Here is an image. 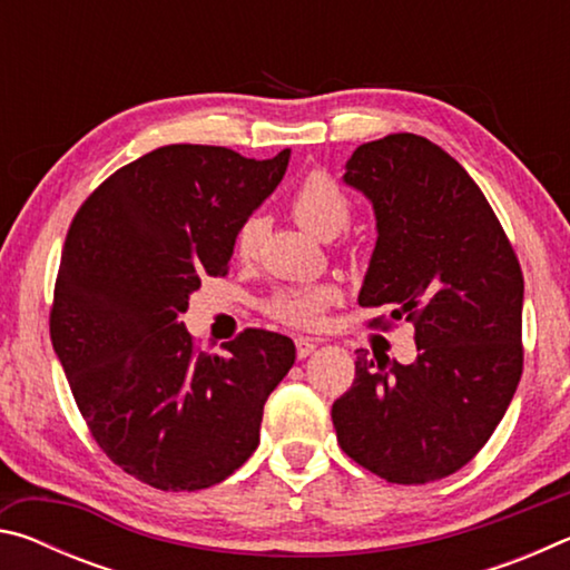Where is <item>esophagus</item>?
<instances>
[{
    "instance_id": "1",
    "label": "esophagus",
    "mask_w": 570,
    "mask_h": 570,
    "mask_svg": "<svg viewBox=\"0 0 570 570\" xmlns=\"http://www.w3.org/2000/svg\"><path fill=\"white\" fill-rule=\"evenodd\" d=\"M316 350V342L308 340V336H296V356L298 360H304Z\"/></svg>"
}]
</instances>
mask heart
<instances>
[{"instance_id":"1","label":"heart","mask_w":570,"mask_h":570,"mask_svg":"<svg viewBox=\"0 0 570 570\" xmlns=\"http://www.w3.org/2000/svg\"><path fill=\"white\" fill-rule=\"evenodd\" d=\"M352 210V198L324 170L308 173L292 193L294 218L322 238H334L336 234H342L350 226ZM264 234L266 220L262 214H250L244 218V224L238 226L234 236V254L238 262H254L258 250H262ZM336 298H340V288L330 282L278 286L266 296L264 312L272 320L296 326V330H314Z\"/></svg>"}]
</instances>
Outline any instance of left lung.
Returning a JSON list of instances; mask_svg holds the SVG:
<instances>
[{"instance_id": "left-lung-1", "label": "left lung", "mask_w": 570, "mask_h": 570, "mask_svg": "<svg viewBox=\"0 0 570 570\" xmlns=\"http://www.w3.org/2000/svg\"><path fill=\"white\" fill-rule=\"evenodd\" d=\"M344 180L372 200L377 246L360 292L370 326L414 324L417 360L354 362L332 404L342 450L397 485L448 478L478 455L523 374V272L478 183L428 138L364 142Z\"/></svg>"}]
</instances>
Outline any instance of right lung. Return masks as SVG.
<instances>
[{
  "mask_svg": "<svg viewBox=\"0 0 570 570\" xmlns=\"http://www.w3.org/2000/svg\"><path fill=\"white\" fill-rule=\"evenodd\" d=\"M286 166L288 150L256 160L158 148L102 180L67 230L52 346L95 442L150 488L190 493L244 465L296 360L294 342L268 330L204 352L178 322L200 278L228 274L238 226Z\"/></svg>",
  "mask_w": 570,
  "mask_h": 570,
  "instance_id": "add662e5",
  "label": "right lung"
}]
</instances>
